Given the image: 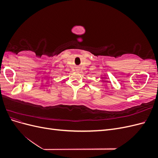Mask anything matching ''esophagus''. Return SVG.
<instances>
[{
	"label": "esophagus",
	"instance_id": "1",
	"mask_svg": "<svg viewBox=\"0 0 158 158\" xmlns=\"http://www.w3.org/2000/svg\"><path fill=\"white\" fill-rule=\"evenodd\" d=\"M76 70L77 71V72L80 71V67H79V66H76Z\"/></svg>",
	"mask_w": 158,
	"mask_h": 158
}]
</instances>
